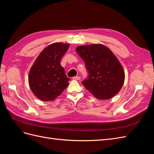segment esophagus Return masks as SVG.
Instances as JSON below:
<instances>
[{"instance_id": "obj_1", "label": "esophagus", "mask_w": 154, "mask_h": 154, "mask_svg": "<svg viewBox=\"0 0 154 154\" xmlns=\"http://www.w3.org/2000/svg\"><path fill=\"white\" fill-rule=\"evenodd\" d=\"M80 76H74L72 78L73 80H80Z\"/></svg>"}]
</instances>
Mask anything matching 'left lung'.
I'll return each mask as SVG.
<instances>
[{
	"label": "left lung",
	"instance_id": "left-lung-1",
	"mask_svg": "<svg viewBox=\"0 0 154 154\" xmlns=\"http://www.w3.org/2000/svg\"><path fill=\"white\" fill-rule=\"evenodd\" d=\"M76 51L88 74L82 82L86 89L100 100L118 94L124 83L125 72L114 53L102 44L78 46Z\"/></svg>",
	"mask_w": 154,
	"mask_h": 154
}]
</instances>
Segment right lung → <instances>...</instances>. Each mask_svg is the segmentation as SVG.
Wrapping results in <instances>:
<instances>
[{
    "label": "right lung",
    "mask_w": 154,
    "mask_h": 154,
    "mask_svg": "<svg viewBox=\"0 0 154 154\" xmlns=\"http://www.w3.org/2000/svg\"><path fill=\"white\" fill-rule=\"evenodd\" d=\"M69 47V44L59 42L48 45L31 68L29 85L33 94L42 101L54 100L68 86L70 79L60 61Z\"/></svg>",
    "instance_id": "1"
}]
</instances>
